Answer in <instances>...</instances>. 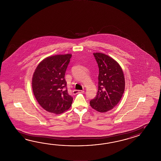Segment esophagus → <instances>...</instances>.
Masks as SVG:
<instances>
[{
    "mask_svg": "<svg viewBox=\"0 0 161 161\" xmlns=\"http://www.w3.org/2000/svg\"><path fill=\"white\" fill-rule=\"evenodd\" d=\"M84 92L83 90H75L73 91V94L74 95H75L76 94H78V93H83Z\"/></svg>",
    "mask_w": 161,
    "mask_h": 161,
    "instance_id": "1",
    "label": "esophagus"
}]
</instances>
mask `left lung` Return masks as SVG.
I'll return each instance as SVG.
<instances>
[{"instance_id":"8db88e82","label":"left lung","mask_w":161,"mask_h":161,"mask_svg":"<svg viewBox=\"0 0 161 161\" xmlns=\"http://www.w3.org/2000/svg\"><path fill=\"white\" fill-rule=\"evenodd\" d=\"M99 68L98 89L90 101L92 108L104 113L119 103L125 90V78L121 67L113 58L102 53H94Z\"/></svg>"}]
</instances>
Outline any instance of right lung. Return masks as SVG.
<instances>
[{"instance_id":"right-lung-1","label":"right lung","mask_w":161,"mask_h":161,"mask_svg":"<svg viewBox=\"0 0 161 161\" xmlns=\"http://www.w3.org/2000/svg\"><path fill=\"white\" fill-rule=\"evenodd\" d=\"M72 55H57L42 60L34 71L32 89L40 106L50 113L61 114L69 109L73 98L64 76Z\"/></svg>"}]
</instances>
